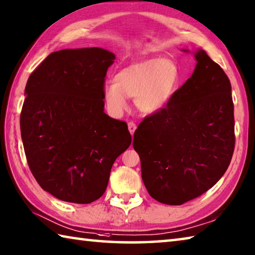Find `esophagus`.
<instances>
[{
	"label": "esophagus",
	"mask_w": 255,
	"mask_h": 255,
	"mask_svg": "<svg viewBox=\"0 0 255 255\" xmlns=\"http://www.w3.org/2000/svg\"><path fill=\"white\" fill-rule=\"evenodd\" d=\"M136 128H137V126H136L135 123H132V122L128 123V130H129V132L131 133V135H133V132H135Z\"/></svg>",
	"instance_id": "esophagus-1"
}]
</instances>
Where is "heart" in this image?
I'll use <instances>...</instances> for the list:
<instances>
[{"label":"heart","instance_id":"1","mask_svg":"<svg viewBox=\"0 0 255 255\" xmlns=\"http://www.w3.org/2000/svg\"><path fill=\"white\" fill-rule=\"evenodd\" d=\"M179 79V68L172 59L155 58L130 64L104 85L106 107L113 116H120L127 108V97H135L139 112L157 113L173 98Z\"/></svg>","mask_w":255,"mask_h":255}]
</instances>
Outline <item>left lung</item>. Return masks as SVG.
Here are the masks:
<instances>
[{
  "label": "left lung",
  "mask_w": 255,
  "mask_h": 255,
  "mask_svg": "<svg viewBox=\"0 0 255 255\" xmlns=\"http://www.w3.org/2000/svg\"><path fill=\"white\" fill-rule=\"evenodd\" d=\"M195 59L192 77L133 135L142 182L152 198L167 205H182L214 186L234 151L231 82L204 50Z\"/></svg>",
  "instance_id": "obj_1"
}]
</instances>
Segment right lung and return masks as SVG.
<instances>
[{"label":"right lung","mask_w":255,"mask_h":255,"mask_svg":"<svg viewBox=\"0 0 255 255\" xmlns=\"http://www.w3.org/2000/svg\"><path fill=\"white\" fill-rule=\"evenodd\" d=\"M115 54L101 48L52 52L31 73L20 127L27 164L44 191L89 204L130 146L127 124L105 114L103 87Z\"/></svg>","instance_id":"add662e5"}]
</instances>
